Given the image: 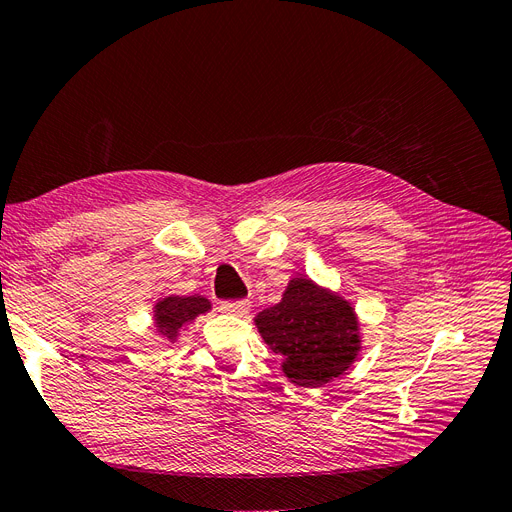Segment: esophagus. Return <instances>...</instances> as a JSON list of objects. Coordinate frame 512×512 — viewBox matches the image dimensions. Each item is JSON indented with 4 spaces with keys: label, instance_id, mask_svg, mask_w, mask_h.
<instances>
[{
    "label": "esophagus",
    "instance_id": "1",
    "mask_svg": "<svg viewBox=\"0 0 512 512\" xmlns=\"http://www.w3.org/2000/svg\"><path fill=\"white\" fill-rule=\"evenodd\" d=\"M251 302L249 300H236V302H223L221 310L227 312V315H244V312H249Z\"/></svg>",
    "mask_w": 512,
    "mask_h": 512
}]
</instances>
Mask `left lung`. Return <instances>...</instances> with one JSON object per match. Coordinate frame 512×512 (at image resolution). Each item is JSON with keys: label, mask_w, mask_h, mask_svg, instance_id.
Masks as SVG:
<instances>
[{"label": "left lung", "mask_w": 512, "mask_h": 512, "mask_svg": "<svg viewBox=\"0 0 512 512\" xmlns=\"http://www.w3.org/2000/svg\"><path fill=\"white\" fill-rule=\"evenodd\" d=\"M255 325L298 387H321L338 378L361 349L355 308L304 276L293 278L283 300L261 310Z\"/></svg>", "instance_id": "obj_1"}]
</instances>
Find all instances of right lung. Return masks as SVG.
Returning a JSON list of instances; mask_svg holds the SVG:
<instances>
[{
    "label": "right lung",
    "mask_w": 512,
    "mask_h": 512,
    "mask_svg": "<svg viewBox=\"0 0 512 512\" xmlns=\"http://www.w3.org/2000/svg\"><path fill=\"white\" fill-rule=\"evenodd\" d=\"M208 310L210 302L202 298V295H168V298L159 300L153 310L157 334L161 336V340L166 338L174 342L180 329Z\"/></svg>",
    "instance_id": "obj_1"
}]
</instances>
